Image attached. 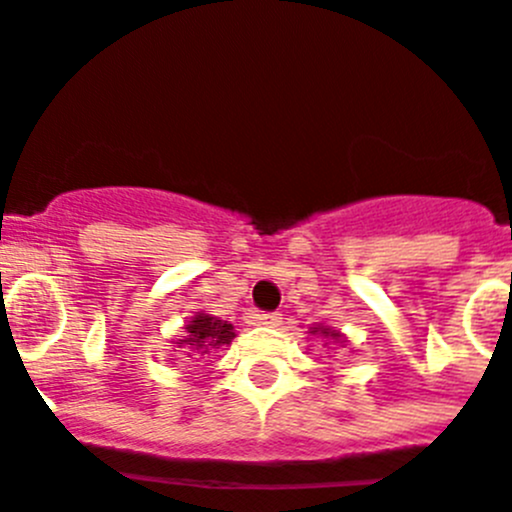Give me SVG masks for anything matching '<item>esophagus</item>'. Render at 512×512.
<instances>
[{
  "label": "esophagus",
  "instance_id": "obj_1",
  "mask_svg": "<svg viewBox=\"0 0 512 512\" xmlns=\"http://www.w3.org/2000/svg\"><path fill=\"white\" fill-rule=\"evenodd\" d=\"M253 320L259 325H269V328H277L279 323H282V315L279 312H253Z\"/></svg>",
  "mask_w": 512,
  "mask_h": 512
}]
</instances>
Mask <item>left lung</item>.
<instances>
[{
	"mask_svg": "<svg viewBox=\"0 0 512 512\" xmlns=\"http://www.w3.org/2000/svg\"><path fill=\"white\" fill-rule=\"evenodd\" d=\"M318 330L320 328H315V330H312V333H318ZM320 333H323V336H333V338H336V341H341V336H338V333H333V330H330V328H323V330H320Z\"/></svg>",
	"mask_w": 512,
	"mask_h": 512,
	"instance_id": "1",
	"label": "left lung"
}]
</instances>
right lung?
Segmentation results:
<instances>
[{"label":"right lung","instance_id":"right-lung-1","mask_svg":"<svg viewBox=\"0 0 512 512\" xmlns=\"http://www.w3.org/2000/svg\"><path fill=\"white\" fill-rule=\"evenodd\" d=\"M233 338V325L223 323V320L217 318H210V315L202 312V315H197L194 320H189L187 333L182 336V343H187L189 348H197L202 354H207L210 348L228 346Z\"/></svg>","mask_w":512,"mask_h":512}]
</instances>
